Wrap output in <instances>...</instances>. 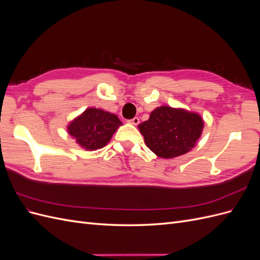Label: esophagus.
<instances>
[{
	"label": "esophagus",
	"mask_w": 260,
	"mask_h": 260,
	"mask_svg": "<svg viewBox=\"0 0 260 260\" xmlns=\"http://www.w3.org/2000/svg\"><path fill=\"white\" fill-rule=\"evenodd\" d=\"M139 122H140V119L138 117H135V118H132L131 120H129V123H131V124H135V125H137V124H139Z\"/></svg>",
	"instance_id": "34e87169"
}]
</instances>
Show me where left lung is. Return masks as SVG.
Here are the masks:
<instances>
[{
  "label": "left lung",
  "instance_id": "obj_1",
  "mask_svg": "<svg viewBox=\"0 0 260 260\" xmlns=\"http://www.w3.org/2000/svg\"><path fill=\"white\" fill-rule=\"evenodd\" d=\"M138 128L146 146L158 157L169 159L186 154L196 145L202 136L204 120L198 113L160 106Z\"/></svg>",
  "mask_w": 260,
  "mask_h": 260
}]
</instances>
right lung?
I'll use <instances>...</instances> for the list:
<instances>
[{
  "instance_id": "obj_1",
  "label": "right lung",
  "mask_w": 260,
  "mask_h": 260,
  "mask_svg": "<svg viewBox=\"0 0 260 260\" xmlns=\"http://www.w3.org/2000/svg\"><path fill=\"white\" fill-rule=\"evenodd\" d=\"M121 124L115 114L90 107L69 122L67 132L82 148L86 151H96L111 141Z\"/></svg>"
}]
</instances>
